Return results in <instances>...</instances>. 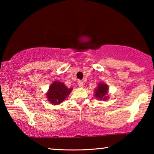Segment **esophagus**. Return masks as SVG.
I'll list each match as a JSON object with an SVG mask.
<instances>
[{"label":"esophagus","instance_id":"34e87169","mask_svg":"<svg viewBox=\"0 0 154 154\" xmlns=\"http://www.w3.org/2000/svg\"><path fill=\"white\" fill-rule=\"evenodd\" d=\"M78 84H79L80 88H83V82L82 81H79V83H78Z\"/></svg>","mask_w":154,"mask_h":154}]
</instances>
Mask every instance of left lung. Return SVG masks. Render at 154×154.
I'll list each match as a JSON object with an SVG mask.
<instances>
[{
  "instance_id": "left-lung-1",
  "label": "left lung",
  "mask_w": 154,
  "mask_h": 154,
  "mask_svg": "<svg viewBox=\"0 0 154 154\" xmlns=\"http://www.w3.org/2000/svg\"><path fill=\"white\" fill-rule=\"evenodd\" d=\"M109 88L108 85L103 83V82H102V83H99L97 87L94 90V96L95 97L97 100L106 101L109 98Z\"/></svg>"
}]
</instances>
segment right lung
I'll return each mask as SVG.
<instances>
[{
	"instance_id": "add662e5",
	"label": "right lung",
	"mask_w": 154,
	"mask_h": 154,
	"mask_svg": "<svg viewBox=\"0 0 154 154\" xmlns=\"http://www.w3.org/2000/svg\"><path fill=\"white\" fill-rule=\"evenodd\" d=\"M72 88L66 87L62 82L54 81L46 92L48 101H49L51 104H60L66 100V97H68L72 91Z\"/></svg>"
}]
</instances>
